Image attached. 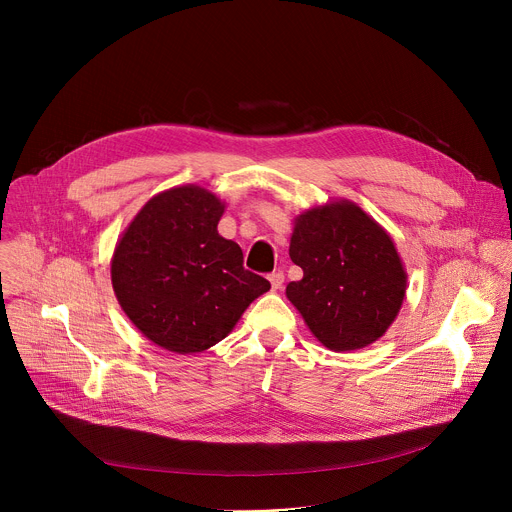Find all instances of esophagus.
<instances>
[{
    "label": "esophagus",
    "mask_w": 512,
    "mask_h": 512,
    "mask_svg": "<svg viewBox=\"0 0 512 512\" xmlns=\"http://www.w3.org/2000/svg\"><path fill=\"white\" fill-rule=\"evenodd\" d=\"M283 271H273V273H269V281H271V287L273 289H279L281 285H283Z\"/></svg>",
    "instance_id": "34e87169"
}]
</instances>
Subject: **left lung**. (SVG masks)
Listing matches in <instances>:
<instances>
[{
    "label": "left lung",
    "instance_id": "8db88e82",
    "mask_svg": "<svg viewBox=\"0 0 512 512\" xmlns=\"http://www.w3.org/2000/svg\"><path fill=\"white\" fill-rule=\"evenodd\" d=\"M289 257L304 277L285 289L330 350L344 352L381 338L405 298L407 275L391 237L352 202L304 212Z\"/></svg>",
    "mask_w": 512,
    "mask_h": 512
}]
</instances>
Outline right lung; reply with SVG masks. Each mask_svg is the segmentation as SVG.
Wrapping results in <instances>:
<instances>
[{"instance_id":"right-lung-1","label":"right lung","mask_w":512,"mask_h":512,"mask_svg":"<svg viewBox=\"0 0 512 512\" xmlns=\"http://www.w3.org/2000/svg\"><path fill=\"white\" fill-rule=\"evenodd\" d=\"M223 202L198 186L154 196L121 237L111 279L127 318L158 346L190 354L221 342L271 283L216 231Z\"/></svg>"}]
</instances>
